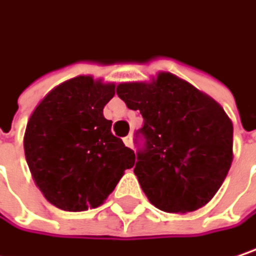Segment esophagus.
Instances as JSON below:
<instances>
[{"label":"esophagus","mask_w":256,"mask_h":256,"mask_svg":"<svg viewBox=\"0 0 256 256\" xmlns=\"http://www.w3.org/2000/svg\"><path fill=\"white\" fill-rule=\"evenodd\" d=\"M123 142H124V144L128 146V148H132L133 146V140H132V134H128L124 139H123Z\"/></svg>","instance_id":"1"}]
</instances>
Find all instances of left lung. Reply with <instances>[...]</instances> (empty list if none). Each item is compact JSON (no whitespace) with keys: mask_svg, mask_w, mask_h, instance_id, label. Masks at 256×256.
I'll return each mask as SVG.
<instances>
[{"mask_svg":"<svg viewBox=\"0 0 256 256\" xmlns=\"http://www.w3.org/2000/svg\"><path fill=\"white\" fill-rule=\"evenodd\" d=\"M116 91L143 117L134 174L149 202L168 213L208 203L233 158V126L224 110L171 74L150 84H120Z\"/></svg>","mask_w":256,"mask_h":256,"instance_id":"1","label":"left lung"}]
</instances>
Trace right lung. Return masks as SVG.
<instances>
[{"label": "right lung", "mask_w": 256, "mask_h": 256, "mask_svg": "<svg viewBox=\"0 0 256 256\" xmlns=\"http://www.w3.org/2000/svg\"><path fill=\"white\" fill-rule=\"evenodd\" d=\"M113 97V84L78 76L52 90L30 116L26 160L46 200L60 210L98 207L134 165V152L102 116Z\"/></svg>", "instance_id": "add662e5"}]
</instances>
